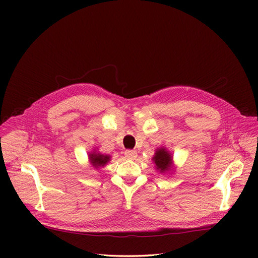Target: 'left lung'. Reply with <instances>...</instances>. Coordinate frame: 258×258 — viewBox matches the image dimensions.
Returning a JSON list of instances; mask_svg holds the SVG:
<instances>
[{
  "label": "left lung",
  "instance_id": "1",
  "mask_svg": "<svg viewBox=\"0 0 258 258\" xmlns=\"http://www.w3.org/2000/svg\"><path fill=\"white\" fill-rule=\"evenodd\" d=\"M110 159H111V156L100 154V153H97L96 151L89 154V160L91 162V165L95 168L105 166L106 163L110 161Z\"/></svg>",
  "mask_w": 258,
  "mask_h": 258
}]
</instances>
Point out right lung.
I'll use <instances>...</instances> for the list:
<instances>
[{
	"label": "right lung",
	"instance_id": "add662e5",
	"mask_svg": "<svg viewBox=\"0 0 258 258\" xmlns=\"http://www.w3.org/2000/svg\"><path fill=\"white\" fill-rule=\"evenodd\" d=\"M153 160L156 165V168L159 170L160 172H166L171 169V165H172V156H171L170 152L167 151V148L160 147L155 153V156L153 157Z\"/></svg>",
	"mask_w": 258,
	"mask_h": 258
}]
</instances>
